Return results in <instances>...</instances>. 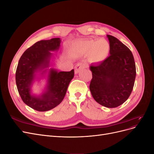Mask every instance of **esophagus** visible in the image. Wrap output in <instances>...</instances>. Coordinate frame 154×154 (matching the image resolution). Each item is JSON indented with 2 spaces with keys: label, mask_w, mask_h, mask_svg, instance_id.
Listing matches in <instances>:
<instances>
[{
  "label": "esophagus",
  "mask_w": 154,
  "mask_h": 154,
  "mask_svg": "<svg viewBox=\"0 0 154 154\" xmlns=\"http://www.w3.org/2000/svg\"><path fill=\"white\" fill-rule=\"evenodd\" d=\"M85 67V66L84 63H78L76 65V66L74 67V72L75 74H78L79 72H80L81 70L83 69H84Z\"/></svg>",
  "instance_id": "34e87169"
}]
</instances>
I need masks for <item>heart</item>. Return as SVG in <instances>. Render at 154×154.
Returning <instances> with one entry per match:
<instances>
[{
	"label": "heart",
	"instance_id": "obj_1",
	"mask_svg": "<svg viewBox=\"0 0 154 154\" xmlns=\"http://www.w3.org/2000/svg\"><path fill=\"white\" fill-rule=\"evenodd\" d=\"M74 49L82 54L90 53L89 58L92 62H100L108 56L110 44L105 39L79 40L74 44Z\"/></svg>",
	"mask_w": 154,
	"mask_h": 154
}]
</instances>
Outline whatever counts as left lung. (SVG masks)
Here are the masks:
<instances>
[{
	"mask_svg": "<svg viewBox=\"0 0 154 154\" xmlns=\"http://www.w3.org/2000/svg\"><path fill=\"white\" fill-rule=\"evenodd\" d=\"M106 36L110 56L100 63L91 65L92 78L89 88L99 104L115 108L127 100L131 94L136 69L131 51L116 37Z\"/></svg>",
	"mask_w": 154,
	"mask_h": 154,
	"instance_id": "8db88e82",
	"label": "left lung"
}]
</instances>
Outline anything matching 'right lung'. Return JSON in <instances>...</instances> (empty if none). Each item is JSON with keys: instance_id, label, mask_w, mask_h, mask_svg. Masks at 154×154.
<instances>
[{"instance_id": "1", "label": "right lung", "mask_w": 154, "mask_h": 154, "mask_svg": "<svg viewBox=\"0 0 154 154\" xmlns=\"http://www.w3.org/2000/svg\"><path fill=\"white\" fill-rule=\"evenodd\" d=\"M60 43V38L37 42L23 53L18 61L15 74L18 93L24 103L37 111L49 110L61 103L74 77V69L58 72L50 69L46 91L40 96L31 94L30 87L36 73L39 72L43 76L47 72L53 54L51 51L58 50Z\"/></svg>"}]
</instances>
